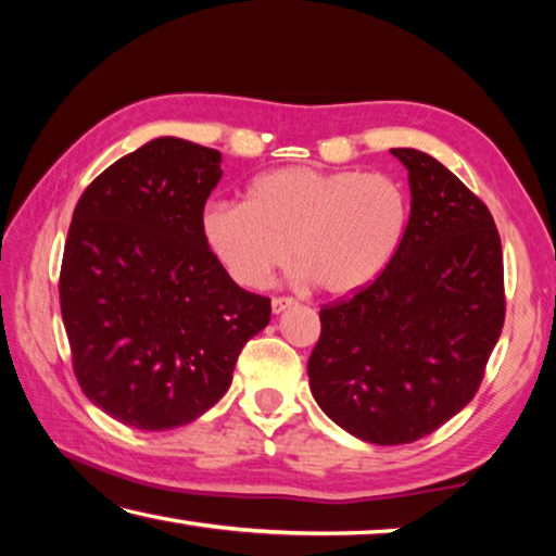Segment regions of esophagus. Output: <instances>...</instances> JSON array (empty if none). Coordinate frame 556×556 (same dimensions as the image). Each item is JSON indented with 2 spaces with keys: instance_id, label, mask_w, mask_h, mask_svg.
I'll use <instances>...</instances> for the list:
<instances>
[{
  "instance_id": "esophagus-1",
  "label": "esophagus",
  "mask_w": 556,
  "mask_h": 556,
  "mask_svg": "<svg viewBox=\"0 0 556 556\" xmlns=\"http://www.w3.org/2000/svg\"><path fill=\"white\" fill-rule=\"evenodd\" d=\"M294 304H296L294 296H275V299H271V312L281 314V312H287V308H291Z\"/></svg>"
}]
</instances>
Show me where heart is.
Segmentation results:
<instances>
[{
	"label": "heart",
	"instance_id": "obj_1",
	"mask_svg": "<svg viewBox=\"0 0 556 556\" xmlns=\"http://www.w3.org/2000/svg\"><path fill=\"white\" fill-rule=\"evenodd\" d=\"M409 195L390 174L285 166L262 174L244 203L215 201L201 215L213 260L244 289H265L294 257L326 294L372 285L400 252Z\"/></svg>",
	"mask_w": 556,
	"mask_h": 556
}]
</instances>
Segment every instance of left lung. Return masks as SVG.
<instances>
[{"mask_svg":"<svg viewBox=\"0 0 556 556\" xmlns=\"http://www.w3.org/2000/svg\"><path fill=\"white\" fill-rule=\"evenodd\" d=\"M407 166L409 228L372 285L321 306L308 382L338 427L412 444L473 400L505 324L503 244L488 205L434 156Z\"/></svg>","mask_w":556,"mask_h":556,"instance_id":"left-lung-1","label":"left lung"}]
</instances>
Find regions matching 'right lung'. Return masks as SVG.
<instances>
[{
  "label": "right lung",
  "mask_w": 556,
  "mask_h": 556,
  "mask_svg": "<svg viewBox=\"0 0 556 556\" xmlns=\"http://www.w3.org/2000/svg\"><path fill=\"white\" fill-rule=\"evenodd\" d=\"M220 176V152L159 137L108 166L73 211L59 279L73 372L127 427L199 419L269 324V299L235 285L203 242Z\"/></svg>",
  "instance_id": "add662e5"
}]
</instances>
